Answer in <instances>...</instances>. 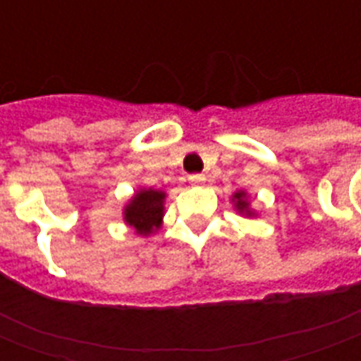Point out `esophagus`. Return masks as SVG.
Wrapping results in <instances>:
<instances>
[{"mask_svg":"<svg viewBox=\"0 0 361 361\" xmlns=\"http://www.w3.org/2000/svg\"><path fill=\"white\" fill-rule=\"evenodd\" d=\"M189 181H191V185H203L204 181H207V176L204 173H191Z\"/></svg>","mask_w":361,"mask_h":361,"instance_id":"esophagus-1","label":"esophagus"}]
</instances>
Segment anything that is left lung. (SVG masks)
<instances>
[{
    "instance_id": "left-lung-1",
    "label": "left lung",
    "mask_w": 361,
    "mask_h": 361,
    "mask_svg": "<svg viewBox=\"0 0 361 361\" xmlns=\"http://www.w3.org/2000/svg\"><path fill=\"white\" fill-rule=\"evenodd\" d=\"M232 203H234L235 211L240 212V214H243V216H247V219H251V216H257V214H255V211L251 209L250 195H247V191H243V189L235 191L234 195H232Z\"/></svg>"
}]
</instances>
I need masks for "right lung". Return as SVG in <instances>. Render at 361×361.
<instances>
[{"label": "right lung", "instance_id": "1", "mask_svg": "<svg viewBox=\"0 0 361 361\" xmlns=\"http://www.w3.org/2000/svg\"><path fill=\"white\" fill-rule=\"evenodd\" d=\"M166 191L152 188H141L135 191L129 203L123 207V220L135 234L150 235L162 226L164 219Z\"/></svg>", "mask_w": 361, "mask_h": 361}]
</instances>
